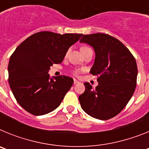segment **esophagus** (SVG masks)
<instances>
[{
    "label": "esophagus",
    "instance_id": "34e87169",
    "mask_svg": "<svg viewBox=\"0 0 149 149\" xmlns=\"http://www.w3.org/2000/svg\"><path fill=\"white\" fill-rule=\"evenodd\" d=\"M78 83H80L78 81H77V80H75V79H74V84H78Z\"/></svg>",
    "mask_w": 149,
    "mask_h": 149
}]
</instances>
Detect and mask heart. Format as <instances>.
<instances>
[{"label": "heart", "instance_id": "1", "mask_svg": "<svg viewBox=\"0 0 149 149\" xmlns=\"http://www.w3.org/2000/svg\"><path fill=\"white\" fill-rule=\"evenodd\" d=\"M88 48V47H86V46H84V47H82V48H81V49H83V48ZM74 73L75 74H78L79 73H80V70H75L74 72Z\"/></svg>", "mask_w": 149, "mask_h": 149}]
</instances>
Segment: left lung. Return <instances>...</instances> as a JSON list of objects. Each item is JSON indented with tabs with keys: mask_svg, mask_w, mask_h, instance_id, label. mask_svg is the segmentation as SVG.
Here are the masks:
<instances>
[{
	"mask_svg": "<svg viewBox=\"0 0 149 149\" xmlns=\"http://www.w3.org/2000/svg\"><path fill=\"white\" fill-rule=\"evenodd\" d=\"M92 46L95 53L90 73L97 76L95 89L85 83V92L79 96L88 115L107 120L123 110L136 86L137 65L132 54L120 41L105 33L83 35L80 40Z\"/></svg>",
	"mask_w": 149,
	"mask_h": 149,
	"instance_id": "8db88e82",
	"label": "left lung"
}]
</instances>
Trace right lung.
I'll return each instance as SVG.
<instances>
[{"mask_svg": "<svg viewBox=\"0 0 149 149\" xmlns=\"http://www.w3.org/2000/svg\"><path fill=\"white\" fill-rule=\"evenodd\" d=\"M82 36L42 31L17 47L8 65L9 84L17 102L26 111L42 116L60 106L74 81L64 75L50 77L48 71L53 64L63 62L68 48Z\"/></svg>", "mask_w": 149, "mask_h": 149, "instance_id": "obj_1", "label": "right lung"}]
</instances>
